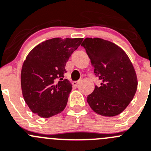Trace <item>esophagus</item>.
I'll use <instances>...</instances> for the list:
<instances>
[{"label": "esophagus", "mask_w": 151, "mask_h": 151, "mask_svg": "<svg viewBox=\"0 0 151 151\" xmlns=\"http://www.w3.org/2000/svg\"><path fill=\"white\" fill-rule=\"evenodd\" d=\"M79 83H80V82H79V81H74L72 83V85L74 86V87H77V86H78Z\"/></svg>", "instance_id": "34e87169"}]
</instances>
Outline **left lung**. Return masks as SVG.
<instances>
[{
	"label": "left lung",
	"instance_id": "left-lung-1",
	"mask_svg": "<svg viewBox=\"0 0 151 151\" xmlns=\"http://www.w3.org/2000/svg\"><path fill=\"white\" fill-rule=\"evenodd\" d=\"M81 46L86 49L95 75L102 81L88 96V103L102 116L119 114L133 99L138 85L129 58L120 47L101 38L87 37Z\"/></svg>",
	"mask_w": 151,
	"mask_h": 151
}]
</instances>
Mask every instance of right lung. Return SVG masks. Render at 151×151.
<instances>
[{
    "mask_svg": "<svg viewBox=\"0 0 151 151\" xmlns=\"http://www.w3.org/2000/svg\"><path fill=\"white\" fill-rule=\"evenodd\" d=\"M83 38L60 37L35 46L23 62L21 88L23 98L33 113L43 118L65 109L72 85L63 74L65 65Z\"/></svg>",
    "mask_w": 151,
    "mask_h": 151,
    "instance_id": "1",
    "label": "right lung"
}]
</instances>
